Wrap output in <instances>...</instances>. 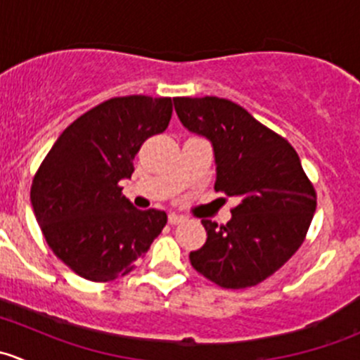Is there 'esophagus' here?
<instances>
[{
	"instance_id": "esophagus-1",
	"label": "esophagus",
	"mask_w": 360,
	"mask_h": 360,
	"mask_svg": "<svg viewBox=\"0 0 360 360\" xmlns=\"http://www.w3.org/2000/svg\"><path fill=\"white\" fill-rule=\"evenodd\" d=\"M184 219H186V217L179 216V214H176V212L169 214V223H170V224H179V223H183Z\"/></svg>"
}]
</instances>
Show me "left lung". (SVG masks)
<instances>
[{
	"label": "left lung",
	"mask_w": 360,
	"mask_h": 360,
	"mask_svg": "<svg viewBox=\"0 0 360 360\" xmlns=\"http://www.w3.org/2000/svg\"><path fill=\"white\" fill-rule=\"evenodd\" d=\"M190 132L212 143L214 190L233 197L231 219H202L207 240L191 266L224 289H245L274 275L303 244L317 195L296 150L238 104L219 97H176Z\"/></svg>",
	"instance_id": "1"
}]
</instances>
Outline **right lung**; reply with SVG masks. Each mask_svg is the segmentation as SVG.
<instances>
[{
	"label": "right lung",
	"instance_id": "add662e5",
	"mask_svg": "<svg viewBox=\"0 0 360 360\" xmlns=\"http://www.w3.org/2000/svg\"><path fill=\"white\" fill-rule=\"evenodd\" d=\"M170 116V97H112L76 118L39 165L31 186L36 221L79 277L110 282L130 274L162 233L167 214L136 209L118 183L132 176L137 151Z\"/></svg>",
	"mask_w": 360,
	"mask_h": 360
}]
</instances>
